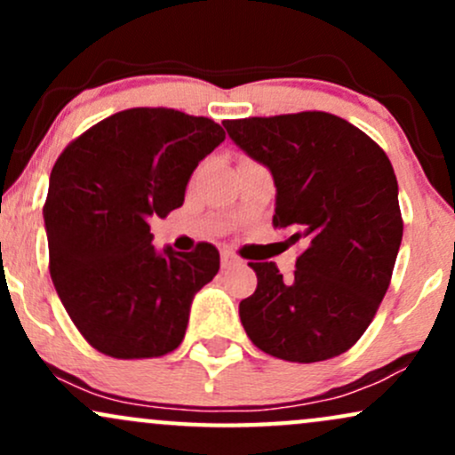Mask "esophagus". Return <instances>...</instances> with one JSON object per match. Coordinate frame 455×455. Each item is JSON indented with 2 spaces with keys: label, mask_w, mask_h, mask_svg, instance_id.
I'll return each mask as SVG.
<instances>
[{
  "label": "esophagus",
  "mask_w": 455,
  "mask_h": 455,
  "mask_svg": "<svg viewBox=\"0 0 455 455\" xmlns=\"http://www.w3.org/2000/svg\"><path fill=\"white\" fill-rule=\"evenodd\" d=\"M242 263V259L237 257V254H233L231 250H224L222 252V267L228 269V267H235V265Z\"/></svg>",
  "instance_id": "obj_1"
}]
</instances>
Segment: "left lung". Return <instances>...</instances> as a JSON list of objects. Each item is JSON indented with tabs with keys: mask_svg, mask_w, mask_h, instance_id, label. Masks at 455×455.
<instances>
[{
	"mask_svg": "<svg viewBox=\"0 0 455 455\" xmlns=\"http://www.w3.org/2000/svg\"><path fill=\"white\" fill-rule=\"evenodd\" d=\"M224 128L274 175V227L291 228V243H306L291 280L275 263H250L259 284L239 304L245 333L284 362L347 353L377 315L402 243L387 154L323 111L231 119Z\"/></svg>",
	"mask_w": 455,
	"mask_h": 455,
	"instance_id": "1",
	"label": "left lung"
}]
</instances>
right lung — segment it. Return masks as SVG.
Returning <instances> with one entry per match:
<instances>
[{
	"mask_svg": "<svg viewBox=\"0 0 455 455\" xmlns=\"http://www.w3.org/2000/svg\"><path fill=\"white\" fill-rule=\"evenodd\" d=\"M220 124L175 108H128L72 140L44 203L49 269L61 304L96 351L162 357L184 340L195 295L220 269L212 243L151 245L149 220L184 205Z\"/></svg>",
	"mask_w": 455,
	"mask_h": 455,
	"instance_id": "add662e5",
	"label": "right lung"
}]
</instances>
